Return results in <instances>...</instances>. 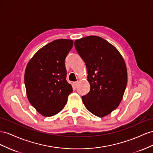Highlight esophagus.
I'll list each match as a JSON object with an SVG mask.
<instances>
[{"label": "esophagus", "instance_id": "obj_1", "mask_svg": "<svg viewBox=\"0 0 153 153\" xmlns=\"http://www.w3.org/2000/svg\"><path fill=\"white\" fill-rule=\"evenodd\" d=\"M78 82H78V81H76V82H74V86H75L76 87L77 86V85H78Z\"/></svg>", "mask_w": 153, "mask_h": 153}]
</instances>
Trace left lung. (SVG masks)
<instances>
[{"label":"left lung","instance_id":"left-lung-1","mask_svg":"<svg viewBox=\"0 0 153 153\" xmlns=\"http://www.w3.org/2000/svg\"><path fill=\"white\" fill-rule=\"evenodd\" d=\"M85 62L90 90L82 96L87 110L103 117L119 106L128 82L127 68L120 52L101 37L90 36L74 42Z\"/></svg>","mask_w":153,"mask_h":153}]
</instances>
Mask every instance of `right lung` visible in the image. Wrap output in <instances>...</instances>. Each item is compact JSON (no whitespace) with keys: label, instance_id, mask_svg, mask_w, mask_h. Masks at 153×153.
<instances>
[{"label":"right lung","instance_id":"obj_1","mask_svg":"<svg viewBox=\"0 0 153 153\" xmlns=\"http://www.w3.org/2000/svg\"><path fill=\"white\" fill-rule=\"evenodd\" d=\"M73 43L67 39L52 41L39 50L26 67L24 82L28 100L45 117L62 111L72 92L66 79L65 59Z\"/></svg>","mask_w":153,"mask_h":153}]
</instances>
